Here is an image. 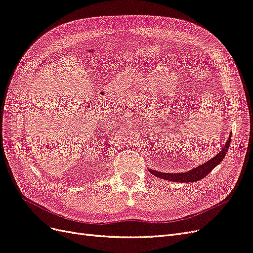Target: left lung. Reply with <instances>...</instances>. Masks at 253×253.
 I'll return each instance as SVG.
<instances>
[{
  "label": "left lung",
  "mask_w": 253,
  "mask_h": 253,
  "mask_svg": "<svg viewBox=\"0 0 253 253\" xmlns=\"http://www.w3.org/2000/svg\"><path fill=\"white\" fill-rule=\"evenodd\" d=\"M230 141H231V135L229 136V138L225 144V147L223 148L217 155L211 158L208 162H206L205 164L198 166L194 169L190 170L188 172H183V173H164V172H159L155 170H149L151 174H153L156 177L163 178L166 180H171V181H177V182H193L201 180L204 177H206L214 168H215L218 164H220L221 160H223L227 154V152L229 150V147H230Z\"/></svg>",
  "instance_id": "8db88e82"
}]
</instances>
